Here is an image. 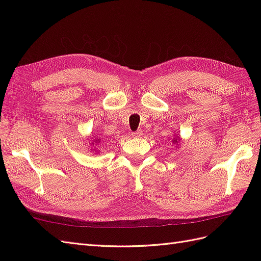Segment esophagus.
Listing matches in <instances>:
<instances>
[{"mask_svg":"<svg viewBox=\"0 0 261 261\" xmlns=\"http://www.w3.org/2000/svg\"><path fill=\"white\" fill-rule=\"evenodd\" d=\"M141 135H143V132H141V130H136V132H134L132 134L133 137H140Z\"/></svg>","mask_w":261,"mask_h":261,"instance_id":"34e87169","label":"esophagus"}]
</instances>
